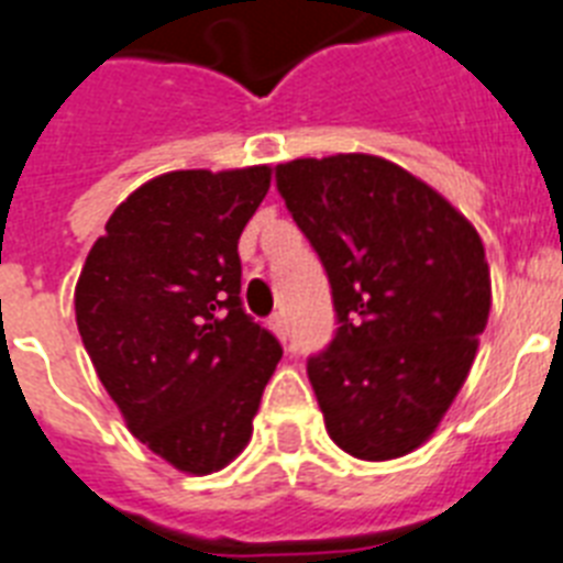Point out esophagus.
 I'll list each match as a JSON object with an SVG mask.
<instances>
[{"instance_id":"1","label":"esophagus","mask_w":563,"mask_h":563,"mask_svg":"<svg viewBox=\"0 0 563 563\" xmlns=\"http://www.w3.org/2000/svg\"><path fill=\"white\" fill-rule=\"evenodd\" d=\"M268 329H272L280 340H286V334H289V325H286V318H283V314H274V318L268 320Z\"/></svg>"}]
</instances>
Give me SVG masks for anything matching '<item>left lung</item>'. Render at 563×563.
Returning a JSON list of instances; mask_svg holds the SVG:
<instances>
[{
	"mask_svg": "<svg viewBox=\"0 0 563 563\" xmlns=\"http://www.w3.org/2000/svg\"><path fill=\"white\" fill-rule=\"evenodd\" d=\"M277 191L332 283L338 334L309 357L325 432L361 461L409 455L464 386L489 320L478 231L375 154L283 163Z\"/></svg>",
	"mask_w": 563,
	"mask_h": 563,
	"instance_id": "1",
	"label": "left lung"
}]
</instances>
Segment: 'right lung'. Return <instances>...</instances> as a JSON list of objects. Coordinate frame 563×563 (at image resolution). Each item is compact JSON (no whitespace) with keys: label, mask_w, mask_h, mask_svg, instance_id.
Segmentation results:
<instances>
[{"label":"right lung","mask_w":563,"mask_h":563,"mask_svg":"<svg viewBox=\"0 0 563 563\" xmlns=\"http://www.w3.org/2000/svg\"><path fill=\"white\" fill-rule=\"evenodd\" d=\"M268 165L168 172L108 217L74 309L99 380L136 441L188 475L229 466L283 349L240 303L238 243Z\"/></svg>","instance_id":"right-lung-1"}]
</instances>
